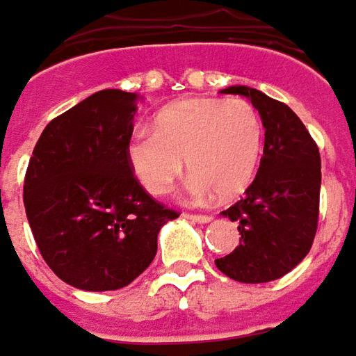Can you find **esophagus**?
<instances>
[{
    "instance_id": "esophagus-1",
    "label": "esophagus",
    "mask_w": 356,
    "mask_h": 356,
    "mask_svg": "<svg viewBox=\"0 0 356 356\" xmlns=\"http://www.w3.org/2000/svg\"><path fill=\"white\" fill-rule=\"evenodd\" d=\"M185 218L191 220V222H197V224H209V222H212V216H207V214H185Z\"/></svg>"
}]
</instances>
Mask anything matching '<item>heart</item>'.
Masks as SVG:
<instances>
[{"label":"heart","mask_w":356,"mask_h":356,"mask_svg":"<svg viewBox=\"0 0 356 356\" xmlns=\"http://www.w3.org/2000/svg\"><path fill=\"white\" fill-rule=\"evenodd\" d=\"M265 127L245 99H187L161 108L149 130H138L127 147L128 168L154 197H163L181 177L193 198L241 197L259 171Z\"/></svg>","instance_id":"heart-1"}]
</instances>
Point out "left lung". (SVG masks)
Here are the masks:
<instances>
[{"mask_svg": "<svg viewBox=\"0 0 356 356\" xmlns=\"http://www.w3.org/2000/svg\"><path fill=\"white\" fill-rule=\"evenodd\" d=\"M222 93L248 97L259 111L265 147L245 197L222 212L238 222L239 245L214 263L238 282H270L294 269L312 248L320 212V152L289 105L248 86H229Z\"/></svg>", "mask_w": 356, "mask_h": 356, "instance_id": "8db88e82", "label": "left lung"}]
</instances>
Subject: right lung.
<instances>
[{
    "instance_id": "obj_1",
    "label": "right lung",
    "mask_w": 356,
    "mask_h": 356,
    "mask_svg": "<svg viewBox=\"0 0 356 356\" xmlns=\"http://www.w3.org/2000/svg\"><path fill=\"white\" fill-rule=\"evenodd\" d=\"M140 95L103 89L56 117L33 149L23 187L26 220L56 277L89 292L118 290L149 267L161 207L128 168Z\"/></svg>"
}]
</instances>
